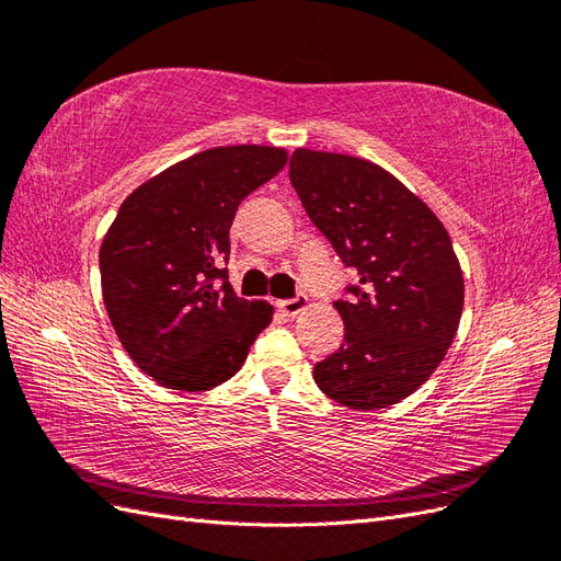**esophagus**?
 I'll return each mask as SVG.
<instances>
[{
	"label": "esophagus",
	"instance_id": "obj_1",
	"mask_svg": "<svg viewBox=\"0 0 561 561\" xmlns=\"http://www.w3.org/2000/svg\"><path fill=\"white\" fill-rule=\"evenodd\" d=\"M307 307H309V299H307V297H295V299H283V301H278V309H280L285 316H290V318H295L297 313H301Z\"/></svg>",
	"mask_w": 561,
	"mask_h": 561
}]
</instances>
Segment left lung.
I'll return each mask as SVG.
<instances>
[{"mask_svg": "<svg viewBox=\"0 0 561 561\" xmlns=\"http://www.w3.org/2000/svg\"><path fill=\"white\" fill-rule=\"evenodd\" d=\"M290 182L311 222L358 271L334 301L344 344L313 379L351 410H383L428 381L463 311V271L435 213L381 165L295 149Z\"/></svg>", "mask_w": 561, "mask_h": 561, "instance_id": "left-lung-1", "label": "left lung"}]
</instances>
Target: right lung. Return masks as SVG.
<instances>
[{"label": "right lung", "instance_id": "1", "mask_svg": "<svg viewBox=\"0 0 561 561\" xmlns=\"http://www.w3.org/2000/svg\"><path fill=\"white\" fill-rule=\"evenodd\" d=\"M287 151L213 147L149 178L118 208L100 245L112 328L157 383L198 393L231 379L274 318L227 280L229 229L241 201L276 178Z\"/></svg>", "mask_w": 561, "mask_h": 561}]
</instances>
